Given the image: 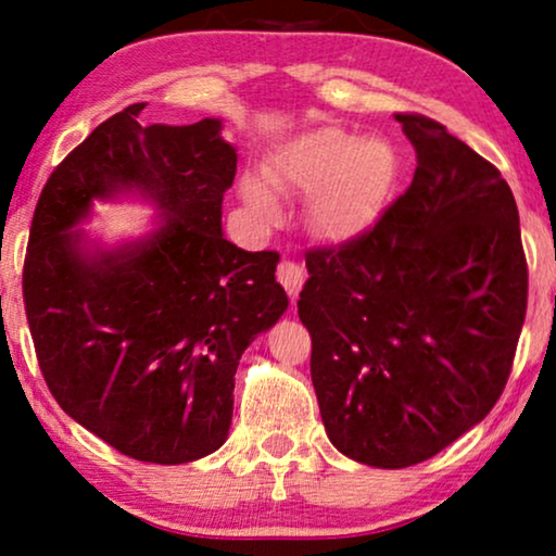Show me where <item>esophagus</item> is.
<instances>
[{"label": "esophagus", "mask_w": 556, "mask_h": 556, "mask_svg": "<svg viewBox=\"0 0 556 556\" xmlns=\"http://www.w3.org/2000/svg\"><path fill=\"white\" fill-rule=\"evenodd\" d=\"M276 276L280 280V286L286 288V293L291 295V299H295V295H299V291H301V286H303V268H301V265L293 263V261H280Z\"/></svg>", "instance_id": "obj_1"}]
</instances>
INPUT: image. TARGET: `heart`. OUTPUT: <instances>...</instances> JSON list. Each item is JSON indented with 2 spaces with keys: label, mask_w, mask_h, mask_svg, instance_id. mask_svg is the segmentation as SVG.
<instances>
[{
  "label": "heart",
  "mask_w": 556,
  "mask_h": 556,
  "mask_svg": "<svg viewBox=\"0 0 556 556\" xmlns=\"http://www.w3.org/2000/svg\"><path fill=\"white\" fill-rule=\"evenodd\" d=\"M397 156L390 143L356 139L339 128H318L280 147L268 162L278 189L311 197V225L324 238L349 240L375 223L390 192ZM242 200L263 223H276L280 202L261 174H245Z\"/></svg>",
  "instance_id": "heart-1"
}]
</instances>
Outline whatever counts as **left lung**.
Segmentation results:
<instances>
[{"mask_svg":"<svg viewBox=\"0 0 556 556\" xmlns=\"http://www.w3.org/2000/svg\"><path fill=\"white\" fill-rule=\"evenodd\" d=\"M413 185L375 225L306 253L299 316L329 440L375 468L438 455L496 405L527 316L519 210L501 172L420 113H394Z\"/></svg>","mask_w":556,"mask_h":556,"instance_id":"obj_1","label":"left lung"}]
</instances>
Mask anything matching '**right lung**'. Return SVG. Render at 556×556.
Returning a JSON list of instances; mask_svg holds the SVG:
<instances>
[{"label":"right lung","mask_w":556,"mask_h":556,"mask_svg":"<svg viewBox=\"0 0 556 556\" xmlns=\"http://www.w3.org/2000/svg\"><path fill=\"white\" fill-rule=\"evenodd\" d=\"M147 103L105 118L45 181L22 268L37 364L58 405L118 453L189 463L232 422L235 371L288 308L276 250L223 238L238 154L223 124L141 126ZM149 193L167 215L149 241L79 253L67 233L96 195Z\"/></svg>","instance_id":"1"}]
</instances>
